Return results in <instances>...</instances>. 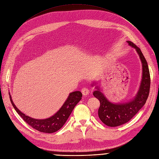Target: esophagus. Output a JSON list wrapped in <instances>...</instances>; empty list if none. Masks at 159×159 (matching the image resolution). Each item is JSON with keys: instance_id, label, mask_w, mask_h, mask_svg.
Returning a JSON list of instances; mask_svg holds the SVG:
<instances>
[{"instance_id": "obj_1", "label": "esophagus", "mask_w": 159, "mask_h": 159, "mask_svg": "<svg viewBox=\"0 0 159 159\" xmlns=\"http://www.w3.org/2000/svg\"><path fill=\"white\" fill-rule=\"evenodd\" d=\"M81 93H82V94H83V95H84V96H87L89 93V89H87L86 87L83 88L81 89Z\"/></svg>"}]
</instances>
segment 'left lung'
I'll list each match as a JSON object with an SVG mask.
<instances>
[{"label": "left lung", "mask_w": 159, "mask_h": 159, "mask_svg": "<svg viewBox=\"0 0 159 159\" xmlns=\"http://www.w3.org/2000/svg\"><path fill=\"white\" fill-rule=\"evenodd\" d=\"M127 43L137 50L142 63V80L137 96L127 103L114 104L109 102L100 90L93 93L100 102L98 116L104 124L109 127L119 126L129 122L146 103L149 93L151 79L148 63L137 45L131 41Z\"/></svg>", "instance_id": "left-lung-1"}]
</instances>
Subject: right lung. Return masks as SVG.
Segmentation results:
<instances>
[{
	"instance_id": "right-lung-1",
	"label": "right lung",
	"mask_w": 159,
	"mask_h": 159,
	"mask_svg": "<svg viewBox=\"0 0 159 159\" xmlns=\"http://www.w3.org/2000/svg\"><path fill=\"white\" fill-rule=\"evenodd\" d=\"M81 97L82 93L80 91L71 93L61 108L57 112L50 118L44 120L34 119L26 116L16 107L10 95V99L13 108L16 109L17 112L26 124L40 132L52 133L58 131L63 126L75 105L81 100Z\"/></svg>"
}]
</instances>
